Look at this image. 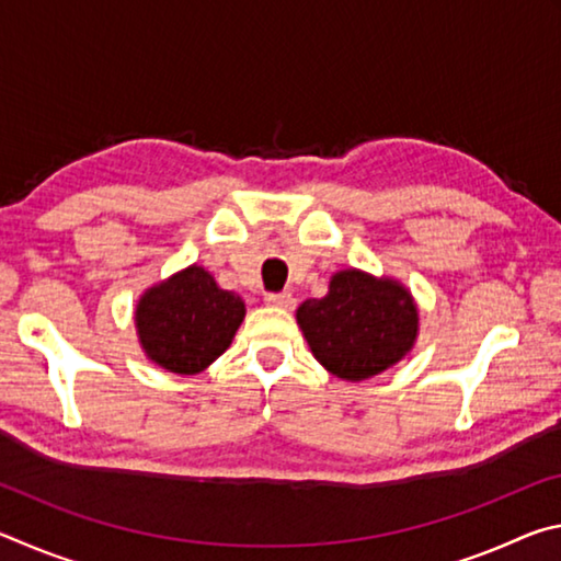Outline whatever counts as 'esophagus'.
<instances>
[{"label": "esophagus", "mask_w": 561, "mask_h": 561, "mask_svg": "<svg viewBox=\"0 0 561 561\" xmlns=\"http://www.w3.org/2000/svg\"><path fill=\"white\" fill-rule=\"evenodd\" d=\"M264 301H267L270 307H279V309H294V304H297V299H294L289 291L264 294Z\"/></svg>", "instance_id": "34e87169"}]
</instances>
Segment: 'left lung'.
I'll use <instances>...</instances> for the list:
<instances>
[{
  "instance_id": "left-lung-1",
  "label": "left lung",
  "mask_w": 561,
  "mask_h": 561,
  "mask_svg": "<svg viewBox=\"0 0 561 561\" xmlns=\"http://www.w3.org/2000/svg\"><path fill=\"white\" fill-rule=\"evenodd\" d=\"M297 321L321 366L344 381L386 371L411 351L417 311L401 284L348 270L334 274L324 299H307Z\"/></svg>"
}]
</instances>
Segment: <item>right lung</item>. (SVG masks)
<instances>
[{
	"label": "right lung",
	"instance_id": "1",
	"mask_svg": "<svg viewBox=\"0 0 561 561\" xmlns=\"http://www.w3.org/2000/svg\"><path fill=\"white\" fill-rule=\"evenodd\" d=\"M244 319V301L203 267H187L138 301L140 344L173 374H197L222 356Z\"/></svg>",
	"mask_w": 561,
	"mask_h": 561
}]
</instances>
